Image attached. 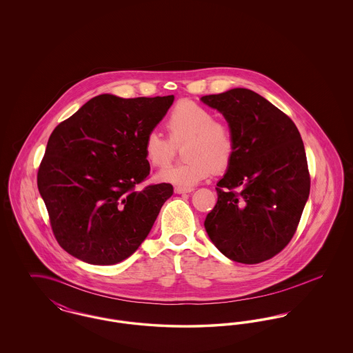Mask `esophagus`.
Wrapping results in <instances>:
<instances>
[{"mask_svg": "<svg viewBox=\"0 0 353 353\" xmlns=\"http://www.w3.org/2000/svg\"><path fill=\"white\" fill-rule=\"evenodd\" d=\"M174 192L177 194H184V193H190L193 192V188H184V186H176L174 188Z\"/></svg>", "mask_w": 353, "mask_h": 353, "instance_id": "34e87169", "label": "esophagus"}]
</instances>
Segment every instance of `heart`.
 Wrapping results in <instances>:
<instances>
[{
	"label": "heart",
	"mask_w": 353,
	"mask_h": 353,
	"mask_svg": "<svg viewBox=\"0 0 353 353\" xmlns=\"http://www.w3.org/2000/svg\"><path fill=\"white\" fill-rule=\"evenodd\" d=\"M169 137L154 131L145 136L144 153L153 167H164L173 157L174 145L188 140L184 145L183 164L168 165L157 173L163 183L193 186L208 179L214 169L229 165L235 151L234 134L232 128L213 112L197 101L184 99L176 103L167 118Z\"/></svg>",
	"instance_id": "obj_1"
}]
</instances>
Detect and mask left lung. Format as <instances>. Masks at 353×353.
I'll use <instances>...</instances> for the list:
<instances>
[{
	"label": "left lung",
	"instance_id": "left-lung-1",
	"mask_svg": "<svg viewBox=\"0 0 353 353\" xmlns=\"http://www.w3.org/2000/svg\"><path fill=\"white\" fill-rule=\"evenodd\" d=\"M201 101L223 115L235 140L216 188L219 200L203 222L206 233L229 259L261 263L288 245L308 200L302 137L285 112L252 90L233 88Z\"/></svg>",
	"mask_w": 353,
	"mask_h": 353
}]
</instances>
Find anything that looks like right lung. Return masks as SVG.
<instances>
[{
  "label": "right lung",
  "instance_id": "obj_1",
  "mask_svg": "<svg viewBox=\"0 0 353 353\" xmlns=\"http://www.w3.org/2000/svg\"><path fill=\"white\" fill-rule=\"evenodd\" d=\"M173 95L123 99L101 94L55 127L37 176L58 243L91 265H115L150 234L170 184L136 186L150 174L145 136Z\"/></svg>",
  "mask_w": 353,
  "mask_h": 353
}]
</instances>
